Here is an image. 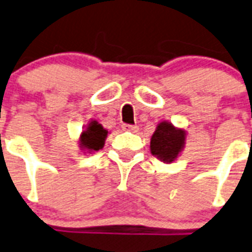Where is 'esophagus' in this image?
Listing matches in <instances>:
<instances>
[{"label": "esophagus", "mask_w": 252, "mask_h": 252, "mask_svg": "<svg viewBox=\"0 0 252 252\" xmlns=\"http://www.w3.org/2000/svg\"><path fill=\"white\" fill-rule=\"evenodd\" d=\"M122 128H123V130H126V132H132V133L138 132V126H129V124H124Z\"/></svg>", "instance_id": "1"}]
</instances>
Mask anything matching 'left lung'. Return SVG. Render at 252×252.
Wrapping results in <instances>:
<instances>
[{"label": "left lung", "mask_w": 252, "mask_h": 252, "mask_svg": "<svg viewBox=\"0 0 252 252\" xmlns=\"http://www.w3.org/2000/svg\"><path fill=\"white\" fill-rule=\"evenodd\" d=\"M186 137L187 133L183 128H177L168 120H162L150 141L151 154L162 162H174L185 149Z\"/></svg>", "instance_id": "obj_1"}]
</instances>
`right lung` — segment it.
Returning <instances> with one entry per match:
<instances>
[{
  "label": "right lung",
  "instance_id": "1",
  "mask_svg": "<svg viewBox=\"0 0 252 252\" xmlns=\"http://www.w3.org/2000/svg\"><path fill=\"white\" fill-rule=\"evenodd\" d=\"M107 133V129H105L97 120L91 119L78 139L80 151L83 154H92L102 149Z\"/></svg>",
  "mask_w": 252,
  "mask_h": 252
}]
</instances>
